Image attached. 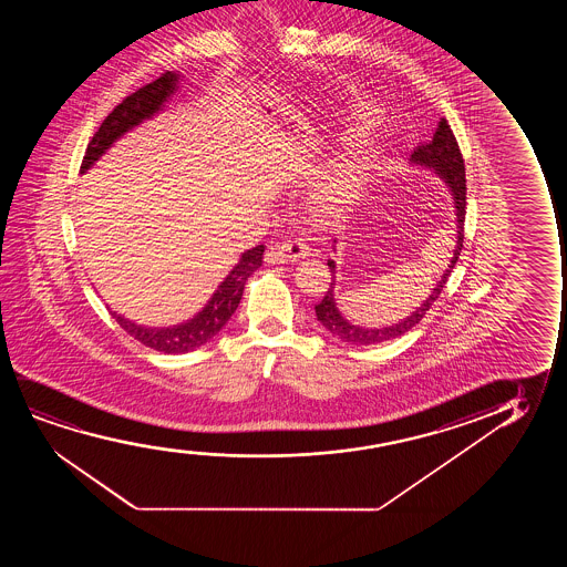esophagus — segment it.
I'll return each mask as SVG.
<instances>
[{
    "label": "esophagus",
    "instance_id": "esophagus-1",
    "mask_svg": "<svg viewBox=\"0 0 567 567\" xmlns=\"http://www.w3.org/2000/svg\"><path fill=\"white\" fill-rule=\"evenodd\" d=\"M310 256V246L302 238L280 241L267 251V264H285V261H298L302 257Z\"/></svg>",
    "mask_w": 567,
    "mask_h": 567
}]
</instances>
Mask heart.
<instances>
[{
  "instance_id": "heart-1",
  "label": "heart",
  "mask_w": 567,
  "mask_h": 567,
  "mask_svg": "<svg viewBox=\"0 0 567 567\" xmlns=\"http://www.w3.org/2000/svg\"><path fill=\"white\" fill-rule=\"evenodd\" d=\"M370 148L365 143H352L342 155L329 164L316 187V202L323 209H337L347 203L354 202L362 186L365 172L370 168Z\"/></svg>"
}]
</instances>
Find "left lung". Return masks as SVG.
Listing matches in <instances>:
<instances>
[{"instance_id": "obj_1", "label": "left lung", "mask_w": 567, "mask_h": 567, "mask_svg": "<svg viewBox=\"0 0 567 567\" xmlns=\"http://www.w3.org/2000/svg\"><path fill=\"white\" fill-rule=\"evenodd\" d=\"M411 161L414 164L434 168L442 176L443 182L451 187L453 199H455V209H457V246L453 249V257H451L447 269L443 271L442 280L435 285L432 295L427 296L426 302L416 308V311H412L411 316L404 318L403 321H399L395 326L380 327V329H364V327L352 326L339 313L333 298L334 261L329 259L327 265H329V272H331V282H329V288H327L326 296L321 298V302L316 303V316H318L319 323L326 327L329 333H333V337H339L341 341L350 342V344H378V342L393 341L396 337L411 331L412 327L419 326L420 319L426 316V311L432 308V303L442 295L443 287L447 285V279L453 272V267L457 265L461 249H463L466 215L465 161H463L457 140L451 132V125L447 124L445 117L437 125L434 140L422 143V145L414 148Z\"/></svg>"}]
</instances>
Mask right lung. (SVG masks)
Returning <instances> with one entry per match:
<instances>
[{
  "mask_svg": "<svg viewBox=\"0 0 567 567\" xmlns=\"http://www.w3.org/2000/svg\"><path fill=\"white\" fill-rule=\"evenodd\" d=\"M178 75L166 71L161 78L151 81L145 86L137 89L135 93L125 96L116 109L110 112L102 122L99 132L86 145L85 156L81 163V172L91 168L94 161L122 135L140 124L145 117L153 116L156 110L163 106V102L174 93ZM265 246H256L241 254L240 264L234 267L233 272L223 280L217 292L210 298V302L203 308L199 316L184 326L168 327V329H148V327L135 326L130 319L117 316L116 311H110L116 319L117 326L125 333L132 334L135 341L145 344L148 349L158 350L164 354H184L189 350L199 349L202 344L210 341L215 334L225 327L226 321L233 318L234 311L240 303L246 280L264 264Z\"/></svg>",
  "mask_w": 567,
  "mask_h": 567,
  "instance_id": "1",
  "label": "right lung"
}]
</instances>
